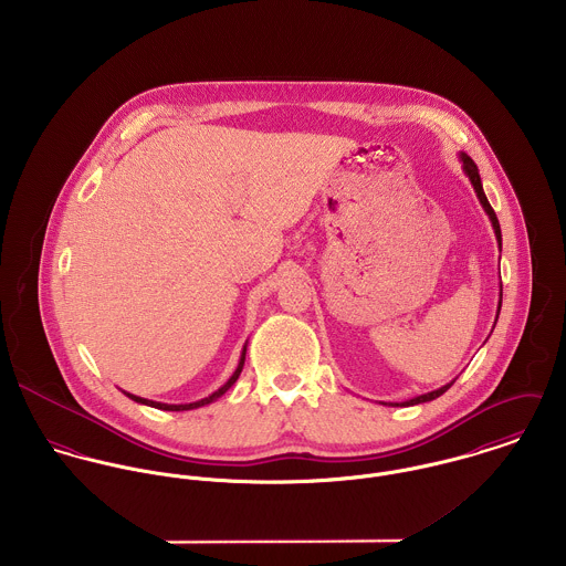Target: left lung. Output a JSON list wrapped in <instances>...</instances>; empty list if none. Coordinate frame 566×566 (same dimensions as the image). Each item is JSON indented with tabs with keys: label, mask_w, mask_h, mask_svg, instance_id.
I'll return each instance as SVG.
<instances>
[{
	"label": "left lung",
	"mask_w": 566,
	"mask_h": 566,
	"mask_svg": "<svg viewBox=\"0 0 566 566\" xmlns=\"http://www.w3.org/2000/svg\"><path fill=\"white\" fill-rule=\"evenodd\" d=\"M460 161H462V169H464V174L469 176V180H471V185H473V189H475V193H478V198H480V202H482V207H484L485 216L490 218V224H492V229H494V238H496L499 250H501V227H499V220H496L494 209L490 207V202H488V198H485L484 187H482V178H480V169H478L475 161H473L469 155H464V153H460ZM501 298H503V287L499 285V307H496V318H499V312H501ZM453 381H455V379H453ZM453 381H451V384H447V386H442V388H438V390H433V392H427V395L413 397V399L403 401V403L384 405H392V407H409V405L427 403V401H433V399L442 397V395L453 386Z\"/></svg>",
	"instance_id": "1"
}]
</instances>
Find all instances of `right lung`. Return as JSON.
<instances>
[{"label":"right lung","mask_w":566,"mask_h":566,"mask_svg":"<svg viewBox=\"0 0 566 566\" xmlns=\"http://www.w3.org/2000/svg\"><path fill=\"white\" fill-rule=\"evenodd\" d=\"M243 359H245V344H243L242 357H240V364H238V368H235V373L231 375V379L220 388V390H216L213 395H209V397H205V399H200V401H193V403H180V405H169V403H159V401H150V399H142V397H135V395H130V392H124L128 399H133L135 403L142 405H150V407H157V409H163V411H187V409H196V407H202V405L213 403V401H218L238 379H240V375H242L243 368Z\"/></svg>","instance_id":"1"}]
</instances>
